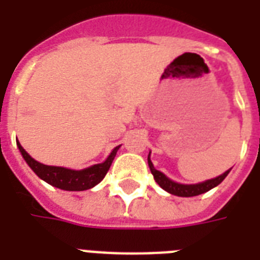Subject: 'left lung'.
Masks as SVG:
<instances>
[{
	"instance_id": "1",
	"label": "left lung",
	"mask_w": 260,
	"mask_h": 260,
	"mask_svg": "<svg viewBox=\"0 0 260 260\" xmlns=\"http://www.w3.org/2000/svg\"><path fill=\"white\" fill-rule=\"evenodd\" d=\"M148 166H150V170L154 175L155 182L158 183L163 190H166L167 193L174 194V196H178V197H194V196H200L202 193H206L209 191L210 189H213L217 185H220L225 177L228 175V173L231 171V169L228 171H225L221 175L213 178V179H208L205 182H201V183H196V185H183V183H178V182L171 181L170 178H167L166 175L160 171H158L154 167L152 162H151L150 155H148Z\"/></svg>"
}]
</instances>
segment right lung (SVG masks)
I'll use <instances>...</instances> for the list:
<instances>
[{
    "mask_svg": "<svg viewBox=\"0 0 260 260\" xmlns=\"http://www.w3.org/2000/svg\"><path fill=\"white\" fill-rule=\"evenodd\" d=\"M17 147L21 152L22 158L25 159V162L28 163V166L34 170V173L40 179L58 187V189L69 190V191H82V190L91 189L95 185H98L109 170L110 165L113 162L114 156L120 148V146L113 148V151L110 152V155L104 163H98V165L90 166L87 169H83V170H71V169H66V167L43 165V163L35 160L18 142Z\"/></svg>",
    "mask_w": 260,
    "mask_h": 260,
    "instance_id": "1",
    "label": "right lung"
}]
</instances>
